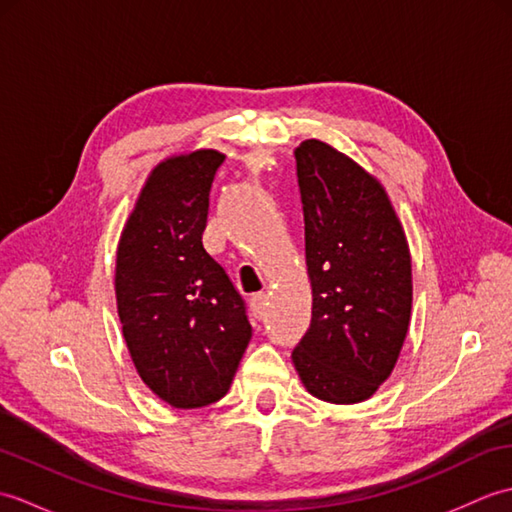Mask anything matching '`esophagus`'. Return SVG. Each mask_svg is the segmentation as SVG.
I'll return each mask as SVG.
<instances>
[{
    "label": "esophagus",
    "instance_id": "esophagus-1",
    "mask_svg": "<svg viewBox=\"0 0 512 512\" xmlns=\"http://www.w3.org/2000/svg\"><path fill=\"white\" fill-rule=\"evenodd\" d=\"M250 310H253L255 319H264L266 312H268V295L264 292H259L253 299H250Z\"/></svg>",
    "mask_w": 512,
    "mask_h": 512
}]
</instances>
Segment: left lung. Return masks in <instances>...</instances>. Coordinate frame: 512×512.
Listing matches in <instances>:
<instances>
[{
  "label": "left lung",
  "instance_id": "8db88e82",
  "mask_svg": "<svg viewBox=\"0 0 512 512\" xmlns=\"http://www.w3.org/2000/svg\"><path fill=\"white\" fill-rule=\"evenodd\" d=\"M312 321L292 352L314 398L354 405L396 367L411 319V253L372 173L317 138L295 149Z\"/></svg>",
  "mask_w": 512,
  "mask_h": 512
}]
</instances>
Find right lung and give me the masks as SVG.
<instances>
[{
    "label": "right lung",
    "mask_w": 512,
    "mask_h": 512,
    "mask_svg": "<svg viewBox=\"0 0 512 512\" xmlns=\"http://www.w3.org/2000/svg\"><path fill=\"white\" fill-rule=\"evenodd\" d=\"M217 149L165 158L151 169L116 250V308L143 383L176 409L226 396L253 328L244 299L206 253Z\"/></svg>",
    "instance_id": "obj_1"
}]
</instances>
